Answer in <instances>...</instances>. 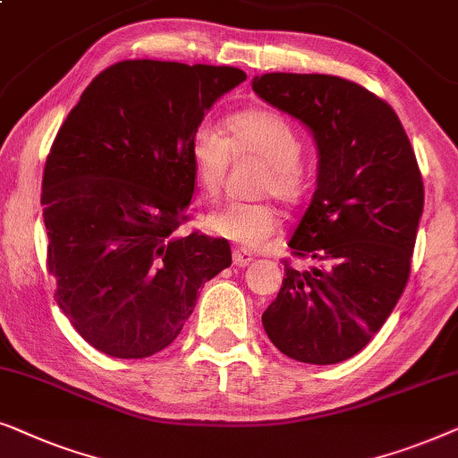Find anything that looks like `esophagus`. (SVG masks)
<instances>
[{
    "instance_id": "34e87169",
    "label": "esophagus",
    "mask_w": 458,
    "mask_h": 458,
    "mask_svg": "<svg viewBox=\"0 0 458 458\" xmlns=\"http://www.w3.org/2000/svg\"><path fill=\"white\" fill-rule=\"evenodd\" d=\"M252 260H254V256H252V252H248V250H242V248L233 250V265L235 267H248Z\"/></svg>"
}]
</instances>
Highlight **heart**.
<instances>
[{"label":"heart","instance_id":"b5f03b06","mask_svg":"<svg viewBox=\"0 0 458 458\" xmlns=\"http://www.w3.org/2000/svg\"><path fill=\"white\" fill-rule=\"evenodd\" d=\"M300 154L302 141L296 127L273 110L235 112L225 118L223 137L199 124L187 143L193 181L208 199L221 193L231 158H259L265 168L256 177V191L293 202L302 193ZM204 227L243 248H259L277 229V212L267 202H231L212 210Z\"/></svg>","mask_w":458,"mask_h":458}]
</instances>
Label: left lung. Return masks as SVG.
Listing matches in <instances>:
<instances>
[{
  "label": "left lung",
  "instance_id": "left-lung-1",
  "mask_svg": "<svg viewBox=\"0 0 458 458\" xmlns=\"http://www.w3.org/2000/svg\"><path fill=\"white\" fill-rule=\"evenodd\" d=\"M252 89L302 121L318 149L317 190L290 240L312 267L284 260L262 325L290 359L335 365L371 342L403 296L423 212L421 171L396 112L359 83L268 72Z\"/></svg>",
  "mask_w": 458,
  "mask_h": 458
}]
</instances>
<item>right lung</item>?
Returning <instances> with one entry per match:
<instances>
[{"label": "right lung", "mask_w": 458, "mask_h": 458, "mask_svg": "<svg viewBox=\"0 0 458 458\" xmlns=\"http://www.w3.org/2000/svg\"><path fill=\"white\" fill-rule=\"evenodd\" d=\"M231 66L123 60L81 93L43 168L55 302L99 352L146 359L181 334L198 292L231 265L227 240L181 237L196 181L187 143Z\"/></svg>", "instance_id": "add662e5"}]
</instances>
